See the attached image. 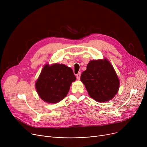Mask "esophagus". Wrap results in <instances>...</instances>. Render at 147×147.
<instances>
[{
  "mask_svg": "<svg viewBox=\"0 0 147 147\" xmlns=\"http://www.w3.org/2000/svg\"><path fill=\"white\" fill-rule=\"evenodd\" d=\"M80 75H81V73H80V72L76 74V78H77V79L80 80Z\"/></svg>",
  "mask_w": 147,
  "mask_h": 147,
  "instance_id": "esophagus-1",
  "label": "esophagus"
}]
</instances>
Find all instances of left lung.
Segmentation results:
<instances>
[{
  "label": "left lung",
  "mask_w": 147,
  "mask_h": 147,
  "mask_svg": "<svg viewBox=\"0 0 147 147\" xmlns=\"http://www.w3.org/2000/svg\"><path fill=\"white\" fill-rule=\"evenodd\" d=\"M81 81L91 98L98 102H106L117 93L120 82L114 69L107 59L90 61Z\"/></svg>",
  "instance_id": "obj_1"
}]
</instances>
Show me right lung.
<instances>
[{
  "label": "right lung",
  "instance_id": "add662e5",
  "mask_svg": "<svg viewBox=\"0 0 147 147\" xmlns=\"http://www.w3.org/2000/svg\"><path fill=\"white\" fill-rule=\"evenodd\" d=\"M76 79L70 67L64 64H46L36 83V88L44 101L57 103L67 96L71 83Z\"/></svg>",
  "mask_w": 147,
  "mask_h": 147
}]
</instances>
